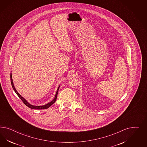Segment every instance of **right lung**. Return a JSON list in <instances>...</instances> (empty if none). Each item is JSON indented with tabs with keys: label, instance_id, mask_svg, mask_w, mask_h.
<instances>
[{
	"label": "right lung",
	"instance_id": "obj_1",
	"mask_svg": "<svg viewBox=\"0 0 147 147\" xmlns=\"http://www.w3.org/2000/svg\"><path fill=\"white\" fill-rule=\"evenodd\" d=\"M10 78H11V85H12V88H13V89L14 90V92H16V93L17 94V95L19 96V98H20L22 100L23 103H24L26 106L29 107L30 108L33 109H47V108H49V107H50L51 105H52L56 101V100H57V95H58V90H59V89L60 86H59L58 89H57V93L55 94V97H54V98L53 100L51 102H50L49 103H47V104H46V105H44V106H33V105H32L30 103H28L26 99H25L21 95H20V94H19L18 92L17 91V90L15 88V87H14V86L13 82V80H12V74H11V73Z\"/></svg>",
	"mask_w": 147,
	"mask_h": 147
}]
</instances>
